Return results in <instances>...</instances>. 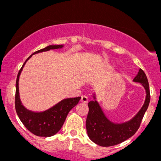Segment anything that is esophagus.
Listing matches in <instances>:
<instances>
[{"instance_id": "esophagus-1", "label": "esophagus", "mask_w": 161, "mask_h": 161, "mask_svg": "<svg viewBox=\"0 0 161 161\" xmlns=\"http://www.w3.org/2000/svg\"><path fill=\"white\" fill-rule=\"evenodd\" d=\"M80 101L82 103H83V104H87V103L88 102V99L86 96L84 95V96H82V97H81Z\"/></svg>"}]
</instances>
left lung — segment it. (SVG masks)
Instances as JSON below:
<instances>
[{
    "mask_svg": "<svg viewBox=\"0 0 161 161\" xmlns=\"http://www.w3.org/2000/svg\"><path fill=\"white\" fill-rule=\"evenodd\" d=\"M133 82L141 83L145 88V102L132 119L123 123L110 120L97 102L96 93L95 92L92 93L94 100L88 104L89 110L86 119V130L88 137L94 143L102 147L118 145L132 137L138 130L150 102V91L147 76L142 69L138 70Z\"/></svg>",
    "mask_w": 161,
    "mask_h": 161,
    "instance_id": "8db88e82",
    "label": "left lung"
}]
</instances>
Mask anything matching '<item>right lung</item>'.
<instances>
[{
    "instance_id": "obj_1",
    "label": "right lung",
    "mask_w": 161,
    "mask_h": 161,
    "mask_svg": "<svg viewBox=\"0 0 161 161\" xmlns=\"http://www.w3.org/2000/svg\"><path fill=\"white\" fill-rule=\"evenodd\" d=\"M64 47V45H49L43 49L37 51L29 56L23 64L19 71L16 82L15 108L16 111L23 124L29 132L41 137H51L60 131L64 125L65 119L71 109L79 103L81 97L64 98L43 111H32L25 108L22 104L19 91V80L25 63L31 58L33 54L48 51L50 50L60 49Z\"/></svg>"
}]
</instances>
